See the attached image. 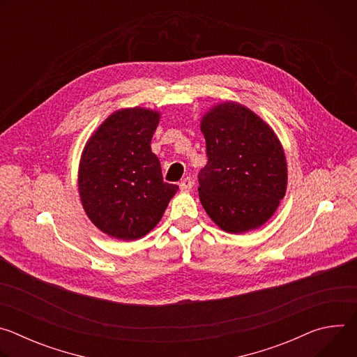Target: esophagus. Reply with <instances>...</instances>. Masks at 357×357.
Returning <instances> with one entry per match:
<instances>
[{
    "label": "esophagus",
    "mask_w": 357,
    "mask_h": 357,
    "mask_svg": "<svg viewBox=\"0 0 357 357\" xmlns=\"http://www.w3.org/2000/svg\"><path fill=\"white\" fill-rule=\"evenodd\" d=\"M193 183H192V179L190 178H185L183 181H181L179 183V188H181V192H189L192 189Z\"/></svg>",
    "instance_id": "34e87169"
}]
</instances>
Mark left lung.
I'll use <instances>...</instances> for the list:
<instances>
[{
    "mask_svg": "<svg viewBox=\"0 0 357 357\" xmlns=\"http://www.w3.org/2000/svg\"><path fill=\"white\" fill-rule=\"evenodd\" d=\"M208 164L199 197L226 233L241 234L267 223L285 196L287 158L274 130L237 101L212 106L200 120Z\"/></svg>",
    "mask_w": 357,
    "mask_h": 357,
    "instance_id": "8db88e82",
    "label": "left lung"
}]
</instances>
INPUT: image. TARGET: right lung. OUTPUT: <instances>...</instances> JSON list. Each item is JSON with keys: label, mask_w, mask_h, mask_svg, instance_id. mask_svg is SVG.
<instances>
[{"label": "right lung", "mask_w": 357, "mask_h": 357, "mask_svg": "<svg viewBox=\"0 0 357 357\" xmlns=\"http://www.w3.org/2000/svg\"><path fill=\"white\" fill-rule=\"evenodd\" d=\"M161 113L146 107L113 112L82 151L77 189L90 222L105 234L131 241L144 237L164 216L176 185L162 181L151 139Z\"/></svg>", "instance_id": "right-lung-1"}]
</instances>
